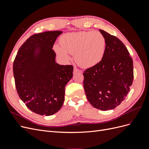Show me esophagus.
<instances>
[{
    "mask_svg": "<svg viewBox=\"0 0 149 149\" xmlns=\"http://www.w3.org/2000/svg\"><path fill=\"white\" fill-rule=\"evenodd\" d=\"M77 72H81V71L79 70V69L77 68L74 66V70H73V73H77Z\"/></svg>",
    "mask_w": 149,
    "mask_h": 149,
    "instance_id": "obj_1",
    "label": "esophagus"
}]
</instances>
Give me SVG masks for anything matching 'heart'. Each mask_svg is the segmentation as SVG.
Wrapping results in <instances>:
<instances>
[{
	"instance_id": "heart-1",
	"label": "heart",
	"mask_w": 149,
	"mask_h": 149,
	"mask_svg": "<svg viewBox=\"0 0 149 149\" xmlns=\"http://www.w3.org/2000/svg\"><path fill=\"white\" fill-rule=\"evenodd\" d=\"M61 48L54 46L58 55L68 60V53L74 54V60L83 68H91L100 63L104 55L106 40L99 31H88L66 33L60 39Z\"/></svg>"
}]
</instances>
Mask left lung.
Segmentation results:
<instances>
[{
  "mask_svg": "<svg viewBox=\"0 0 149 149\" xmlns=\"http://www.w3.org/2000/svg\"><path fill=\"white\" fill-rule=\"evenodd\" d=\"M106 40L104 55L84 73V89L89 103L102 111L113 109L127 96L134 78L133 61L127 48L114 35L100 29Z\"/></svg>",
  "mask_w": 149,
  "mask_h": 149,
  "instance_id": "obj_1",
  "label": "left lung"
}]
</instances>
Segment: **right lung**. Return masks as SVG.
Returning <instances> with one entry per match:
<instances>
[{
	"label": "right lung",
	"instance_id": "add662e5",
	"mask_svg": "<svg viewBox=\"0 0 149 149\" xmlns=\"http://www.w3.org/2000/svg\"><path fill=\"white\" fill-rule=\"evenodd\" d=\"M61 31L33 35L19 48L13 72L18 94L36 114L51 116L63 104L66 84L73 77V66L55 62L53 46Z\"/></svg>",
	"mask_w": 149,
	"mask_h": 149
}]
</instances>
